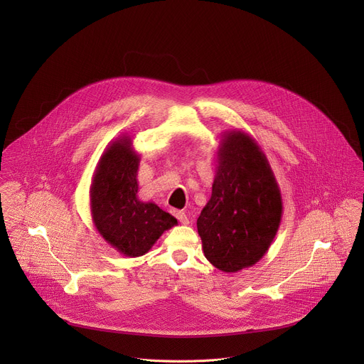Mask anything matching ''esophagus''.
Here are the masks:
<instances>
[{
  "instance_id": "1",
  "label": "esophagus",
  "mask_w": 364,
  "mask_h": 364,
  "mask_svg": "<svg viewBox=\"0 0 364 364\" xmlns=\"http://www.w3.org/2000/svg\"><path fill=\"white\" fill-rule=\"evenodd\" d=\"M171 213L177 218V220H178L181 225H188V218H187V215H186L184 212H181V210H173Z\"/></svg>"
}]
</instances>
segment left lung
Masks as SVG:
<instances>
[{
	"label": "left lung",
	"mask_w": 364,
	"mask_h": 364,
	"mask_svg": "<svg viewBox=\"0 0 364 364\" xmlns=\"http://www.w3.org/2000/svg\"><path fill=\"white\" fill-rule=\"evenodd\" d=\"M282 212L281 190L262 148L240 129L223 132L212 197L197 219L207 261L223 272L253 267L274 242Z\"/></svg>",
	"instance_id": "obj_1"
}]
</instances>
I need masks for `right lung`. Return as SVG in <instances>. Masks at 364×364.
Here are the masks:
<instances>
[{
  "label": "right lung",
  "mask_w": 364,
  "mask_h": 364,
  "mask_svg": "<svg viewBox=\"0 0 364 364\" xmlns=\"http://www.w3.org/2000/svg\"><path fill=\"white\" fill-rule=\"evenodd\" d=\"M139 154L132 138L112 141L96 166L90 186L92 220L115 250L128 257L146 253L177 219L152 203L138 198Z\"/></svg>",
  "instance_id": "1"
}]
</instances>
